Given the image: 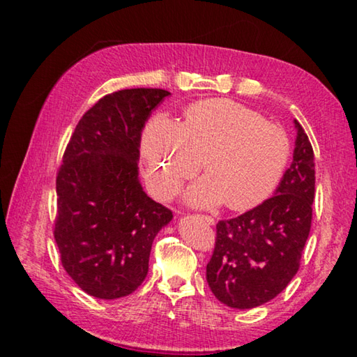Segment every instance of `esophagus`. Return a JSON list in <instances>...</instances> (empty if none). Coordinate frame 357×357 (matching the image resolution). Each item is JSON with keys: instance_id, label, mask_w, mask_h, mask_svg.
Segmentation results:
<instances>
[{"instance_id": "esophagus-1", "label": "esophagus", "mask_w": 357, "mask_h": 357, "mask_svg": "<svg viewBox=\"0 0 357 357\" xmlns=\"http://www.w3.org/2000/svg\"><path fill=\"white\" fill-rule=\"evenodd\" d=\"M202 219H203L204 222H206L208 225H214V223H215V220H214L211 215H202Z\"/></svg>"}]
</instances>
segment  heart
<instances>
[{"mask_svg":"<svg viewBox=\"0 0 357 357\" xmlns=\"http://www.w3.org/2000/svg\"><path fill=\"white\" fill-rule=\"evenodd\" d=\"M288 155L285 130L229 99L197 102L187 108L183 124L157 114L142 137L144 178L159 198L173 197L203 159L208 174L184 193L198 208L223 202L238 211L257 206L280 183Z\"/></svg>","mask_w":357,"mask_h":357,"instance_id":"heart-1","label":"heart"}]
</instances>
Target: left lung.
<instances>
[{
	"instance_id": "left-lung-1",
	"label": "left lung",
	"mask_w": 357,
	"mask_h": 357,
	"mask_svg": "<svg viewBox=\"0 0 357 357\" xmlns=\"http://www.w3.org/2000/svg\"><path fill=\"white\" fill-rule=\"evenodd\" d=\"M293 124V162L274 195L217 223L206 280L215 298L233 309H253L274 299L299 269L312 225L315 162L309 137L298 121Z\"/></svg>"
}]
</instances>
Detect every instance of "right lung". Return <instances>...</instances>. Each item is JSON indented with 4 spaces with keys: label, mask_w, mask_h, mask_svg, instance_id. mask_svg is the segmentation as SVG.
Here are the masks:
<instances>
[{
    "label": "right lung",
    "mask_w": 357,
    "mask_h": 357,
    "mask_svg": "<svg viewBox=\"0 0 357 357\" xmlns=\"http://www.w3.org/2000/svg\"><path fill=\"white\" fill-rule=\"evenodd\" d=\"M170 93L123 89L78 121L56 178L55 241L66 273L84 293L118 299L148 274L153 241L173 214L138 179L142 130Z\"/></svg>",
    "instance_id": "right-lung-1"
}]
</instances>
